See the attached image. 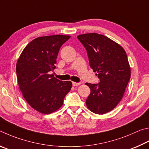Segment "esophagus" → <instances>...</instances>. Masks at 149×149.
Wrapping results in <instances>:
<instances>
[{
	"label": "esophagus",
	"instance_id": "1",
	"mask_svg": "<svg viewBox=\"0 0 149 149\" xmlns=\"http://www.w3.org/2000/svg\"><path fill=\"white\" fill-rule=\"evenodd\" d=\"M80 84V82H72V86H79Z\"/></svg>",
	"mask_w": 149,
	"mask_h": 149
}]
</instances>
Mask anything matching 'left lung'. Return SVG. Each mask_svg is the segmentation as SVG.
Wrapping results in <instances>:
<instances>
[{"label": "left lung", "instance_id": "1", "mask_svg": "<svg viewBox=\"0 0 149 149\" xmlns=\"http://www.w3.org/2000/svg\"><path fill=\"white\" fill-rule=\"evenodd\" d=\"M77 38L86 49L90 66L100 79L97 84L86 83L91 91L86 100L87 107L95 114H105L120 101L130 79L126 53L118 44L100 34H84Z\"/></svg>", "mask_w": 149, "mask_h": 149}]
</instances>
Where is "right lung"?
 <instances>
[{"instance_id": "obj_1", "label": "right lung", "mask_w": 149, "mask_h": 149, "mask_svg": "<svg viewBox=\"0 0 149 149\" xmlns=\"http://www.w3.org/2000/svg\"><path fill=\"white\" fill-rule=\"evenodd\" d=\"M70 37L57 35L36 38L27 44L17 60L19 89L31 107L41 113L50 114L59 109L71 89V82L49 74L56 68L60 48Z\"/></svg>"}]
</instances>
